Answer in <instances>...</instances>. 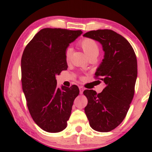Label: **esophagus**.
Masks as SVG:
<instances>
[{"mask_svg": "<svg viewBox=\"0 0 152 152\" xmlns=\"http://www.w3.org/2000/svg\"><path fill=\"white\" fill-rule=\"evenodd\" d=\"M79 90H80V94H83V90H84V88L83 86H79Z\"/></svg>", "mask_w": 152, "mask_h": 152, "instance_id": "1", "label": "esophagus"}]
</instances>
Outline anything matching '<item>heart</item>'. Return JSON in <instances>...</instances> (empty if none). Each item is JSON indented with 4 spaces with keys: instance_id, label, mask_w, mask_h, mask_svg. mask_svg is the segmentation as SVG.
Wrapping results in <instances>:
<instances>
[{
    "instance_id": "b5f03b06",
    "label": "heart",
    "mask_w": 152,
    "mask_h": 152,
    "mask_svg": "<svg viewBox=\"0 0 152 152\" xmlns=\"http://www.w3.org/2000/svg\"><path fill=\"white\" fill-rule=\"evenodd\" d=\"M78 45L81 46L84 53L88 56V58L92 56H96L99 53V46L95 40L91 38H86L79 41ZM71 53V48H68L65 50V60L66 62H69L70 60Z\"/></svg>"
}]
</instances>
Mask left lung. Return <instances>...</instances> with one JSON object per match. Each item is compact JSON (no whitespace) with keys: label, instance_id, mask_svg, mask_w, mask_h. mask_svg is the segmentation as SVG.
<instances>
[{"label":"left lung","instance_id":"1","mask_svg":"<svg viewBox=\"0 0 152 152\" xmlns=\"http://www.w3.org/2000/svg\"><path fill=\"white\" fill-rule=\"evenodd\" d=\"M83 36L102 43L105 55L95 78L106 84L100 94L83 91L88 99L84 111L93 129L108 132L123 121L130 107L137 77V57L126 38L112 30L91 31Z\"/></svg>","mask_w":152,"mask_h":152}]
</instances>
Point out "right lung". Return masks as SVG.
I'll use <instances>...</instances> for the list:
<instances>
[{"mask_svg":"<svg viewBox=\"0 0 152 152\" xmlns=\"http://www.w3.org/2000/svg\"><path fill=\"white\" fill-rule=\"evenodd\" d=\"M81 34L64 28L41 29L23 53L21 83L28 109L35 123L47 132L65 129L79 94L76 85L58 88L56 76L67 69L65 50Z\"/></svg>","mask_w":152,"mask_h":152,"instance_id":"1","label":"right lung"}]
</instances>
